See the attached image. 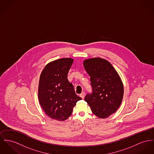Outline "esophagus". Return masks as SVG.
Masks as SVG:
<instances>
[{
	"mask_svg": "<svg viewBox=\"0 0 154 154\" xmlns=\"http://www.w3.org/2000/svg\"><path fill=\"white\" fill-rule=\"evenodd\" d=\"M80 96L82 97V98H84V96H85V93H84V92H83V93H82L80 95Z\"/></svg>",
	"mask_w": 154,
	"mask_h": 154,
	"instance_id": "esophagus-1",
	"label": "esophagus"
}]
</instances>
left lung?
<instances>
[{
    "instance_id": "obj_1",
    "label": "left lung",
    "mask_w": 154,
    "mask_h": 154,
    "mask_svg": "<svg viewBox=\"0 0 154 154\" xmlns=\"http://www.w3.org/2000/svg\"><path fill=\"white\" fill-rule=\"evenodd\" d=\"M84 67L90 77L92 93L84 99L92 112L100 119L114 113L121 105L124 87L119 74L107 60L93 58L84 61Z\"/></svg>"
}]
</instances>
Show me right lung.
<instances>
[{
	"instance_id": "add662e5",
	"label": "right lung",
	"mask_w": 154,
	"mask_h": 154,
	"mask_svg": "<svg viewBox=\"0 0 154 154\" xmlns=\"http://www.w3.org/2000/svg\"><path fill=\"white\" fill-rule=\"evenodd\" d=\"M73 60L64 58L48 64L42 72L38 90L40 104L49 117L64 121L82 98L75 94L67 79Z\"/></svg>"
}]
</instances>
